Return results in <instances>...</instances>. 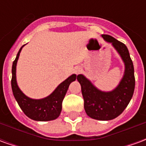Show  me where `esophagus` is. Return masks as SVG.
I'll list each match as a JSON object with an SVG mask.
<instances>
[{"instance_id":"34e87169","label":"esophagus","mask_w":146,"mask_h":146,"mask_svg":"<svg viewBox=\"0 0 146 146\" xmlns=\"http://www.w3.org/2000/svg\"><path fill=\"white\" fill-rule=\"evenodd\" d=\"M81 71H82V69H81V67L80 66L76 67V68H75V70H74V72H75L76 74H79Z\"/></svg>"}]
</instances>
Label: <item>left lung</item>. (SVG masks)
I'll list each match as a JSON object with an SVG mask.
<instances>
[{
	"instance_id": "8db88e82",
	"label": "left lung",
	"mask_w": 146,
	"mask_h": 146,
	"mask_svg": "<svg viewBox=\"0 0 146 146\" xmlns=\"http://www.w3.org/2000/svg\"><path fill=\"white\" fill-rule=\"evenodd\" d=\"M102 37L112 44L124 62L125 71L122 80L116 88L108 92L98 90L82 74L77 76V80L81 86L87 115L92 119L110 120L120 115L131 101L135 91V72L127 46L110 35L104 34Z\"/></svg>"
}]
</instances>
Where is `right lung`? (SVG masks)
I'll use <instances>...</instances> for the list:
<instances>
[{"label": "right lung", "mask_w": 146, "mask_h": 146, "mask_svg": "<svg viewBox=\"0 0 146 146\" xmlns=\"http://www.w3.org/2000/svg\"><path fill=\"white\" fill-rule=\"evenodd\" d=\"M24 46V45H23ZM18 52L11 69V88L18 104L29 118L36 121H49L58 118L62 111V103L71 83L77 77L76 74L69 76L55 88L48 97L41 99H33L25 95L21 91L16 81V64L22 48Z\"/></svg>", "instance_id": "add662e5"}]
</instances>
